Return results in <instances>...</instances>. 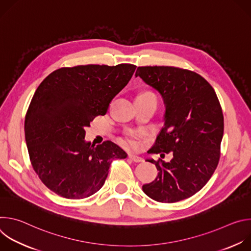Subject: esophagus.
Returning a JSON list of instances; mask_svg holds the SVG:
<instances>
[{
  "label": "esophagus",
  "mask_w": 251,
  "mask_h": 251,
  "mask_svg": "<svg viewBox=\"0 0 251 251\" xmlns=\"http://www.w3.org/2000/svg\"><path fill=\"white\" fill-rule=\"evenodd\" d=\"M128 159L131 160L132 162H135V163H140V162L143 161L141 157L136 156V155H134V154H129V155H128Z\"/></svg>",
  "instance_id": "34e87169"
}]
</instances>
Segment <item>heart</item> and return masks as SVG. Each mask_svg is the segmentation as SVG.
Returning <instances> with one entry per match:
<instances>
[{
  "mask_svg": "<svg viewBox=\"0 0 251 251\" xmlns=\"http://www.w3.org/2000/svg\"><path fill=\"white\" fill-rule=\"evenodd\" d=\"M147 93H152V92L146 91V92H143L141 94H147ZM139 138H140V134H138L137 132L128 131L123 136V142L127 146H129L131 148H137L139 146Z\"/></svg>",
  "mask_w": 251,
  "mask_h": 251,
  "instance_id": "b5f03b06",
  "label": "heart"
}]
</instances>
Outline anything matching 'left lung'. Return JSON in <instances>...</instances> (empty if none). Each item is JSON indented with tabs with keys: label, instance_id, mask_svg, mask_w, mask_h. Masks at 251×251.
<instances>
[{
	"label": "left lung",
	"instance_id": "8db88e82",
	"mask_svg": "<svg viewBox=\"0 0 251 251\" xmlns=\"http://www.w3.org/2000/svg\"><path fill=\"white\" fill-rule=\"evenodd\" d=\"M136 76L157 89L165 102V124L148 153L173 158L148 160L159 171L142 187L160 202H176L198 193L221 158L224 114L212 86L195 71L175 66H139Z\"/></svg>",
	"mask_w": 251,
	"mask_h": 251
}]
</instances>
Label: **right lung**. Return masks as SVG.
I'll use <instances>...</instances> for the list:
<instances>
[{
  "instance_id": "obj_1",
  "label": "right lung",
  "mask_w": 251,
  "mask_h": 251,
  "mask_svg": "<svg viewBox=\"0 0 251 251\" xmlns=\"http://www.w3.org/2000/svg\"><path fill=\"white\" fill-rule=\"evenodd\" d=\"M136 67H61L35 90L25 114V142L34 172L51 192L71 200L88 198L103 186L112 160L127 157L109 140L97 146L85 142L84 129L106 114Z\"/></svg>"
}]
</instances>
